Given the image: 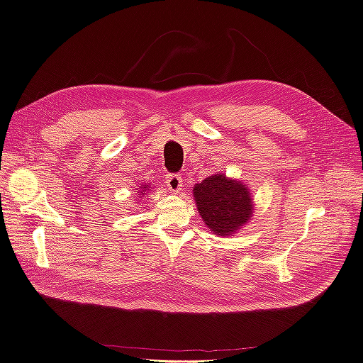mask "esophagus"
<instances>
[{
    "instance_id": "esophagus-1",
    "label": "esophagus",
    "mask_w": 363,
    "mask_h": 363,
    "mask_svg": "<svg viewBox=\"0 0 363 363\" xmlns=\"http://www.w3.org/2000/svg\"><path fill=\"white\" fill-rule=\"evenodd\" d=\"M164 183H167L171 192H180L183 188V179L180 174H168L167 179H164Z\"/></svg>"
}]
</instances>
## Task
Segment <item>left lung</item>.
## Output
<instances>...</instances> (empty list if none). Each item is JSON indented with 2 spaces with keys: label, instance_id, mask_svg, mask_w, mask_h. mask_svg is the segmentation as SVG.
Masks as SVG:
<instances>
[{
  "label": "left lung",
  "instance_id": "1",
  "mask_svg": "<svg viewBox=\"0 0 363 363\" xmlns=\"http://www.w3.org/2000/svg\"><path fill=\"white\" fill-rule=\"evenodd\" d=\"M194 199L203 223L219 236H230L245 225L255 211L248 186L219 172L194 186Z\"/></svg>",
  "mask_w": 363,
  "mask_h": 363
}]
</instances>
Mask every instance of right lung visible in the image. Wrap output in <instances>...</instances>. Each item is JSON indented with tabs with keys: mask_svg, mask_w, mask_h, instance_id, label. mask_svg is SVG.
I'll return each instance as SVG.
<instances>
[{
	"mask_svg": "<svg viewBox=\"0 0 363 363\" xmlns=\"http://www.w3.org/2000/svg\"><path fill=\"white\" fill-rule=\"evenodd\" d=\"M148 188H150L148 184H142V189L139 191V194H138V195H139V196H142V195H144V194L147 192V189H148Z\"/></svg>",
	"mask_w": 363,
	"mask_h": 363,
	"instance_id": "1",
	"label": "right lung"
}]
</instances>
